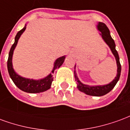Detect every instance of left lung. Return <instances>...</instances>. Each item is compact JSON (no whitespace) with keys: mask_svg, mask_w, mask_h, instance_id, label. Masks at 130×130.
<instances>
[{"mask_svg":"<svg viewBox=\"0 0 130 130\" xmlns=\"http://www.w3.org/2000/svg\"><path fill=\"white\" fill-rule=\"evenodd\" d=\"M97 28L98 30L101 32L100 35L102 36L103 40L105 41V43L109 45V47L110 48L112 53L115 57L116 60V64H117V75H116V77L113 79V81L111 82L109 84L105 85H100V86H89V85H84L79 81L78 77L77 76L76 71L75 70V79L77 82V89L80 91L86 93L87 95H92V96H102V95H105L109 91H111L113 89V87H115L116 83L118 82V79L120 78L121 72V63H120V61H119V56H118V52L116 50L115 42L111 37L109 30L108 29L107 25H105L104 23L102 22L98 23V24L97 25Z\"/></svg>","mask_w":130,"mask_h":130,"instance_id":"8db88e82","label":"left lung"}]
</instances>
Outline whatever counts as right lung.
I'll return each instance as SVG.
<instances>
[{
	"label": "right lung",
	"mask_w": 130,
	"mask_h": 130,
	"mask_svg": "<svg viewBox=\"0 0 130 130\" xmlns=\"http://www.w3.org/2000/svg\"><path fill=\"white\" fill-rule=\"evenodd\" d=\"M25 28H26V24L22 30L18 32L15 37L14 43L12 45L11 49L9 51V57H8V60H7L8 73H9V76L12 79V81L14 82L15 85L21 90H22L25 92L30 93L43 92L51 88L52 82L53 81V77L52 73H53L56 69H59L62 65V64L64 63V59H65V56H62L61 57L56 59V61L54 63V67L52 71V73H50L48 76L45 77V78L41 79H27V78H25V77H23L19 75L13 69L12 56H13L14 51L17 46V43H18V41L21 35H22L23 32L25 31Z\"/></svg>",
	"instance_id": "1"
}]
</instances>
